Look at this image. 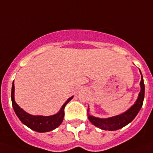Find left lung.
Here are the masks:
<instances>
[{
	"label": "left lung",
	"mask_w": 153,
	"mask_h": 153,
	"mask_svg": "<svg viewBox=\"0 0 153 153\" xmlns=\"http://www.w3.org/2000/svg\"><path fill=\"white\" fill-rule=\"evenodd\" d=\"M141 74V82H140V92L139 93L138 98L128 110H126L125 112L120 115H115V116L102 119L98 117L93 116L89 113V108H88V117L89 121L93 125L98 128L102 130H108V131H115V130L120 129L124 126H127L135 118V116L140 111L143 104L145 95V85L143 82V77L141 71L139 70Z\"/></svg>",
	"instance_id": "obj_1"
}]
</instances>
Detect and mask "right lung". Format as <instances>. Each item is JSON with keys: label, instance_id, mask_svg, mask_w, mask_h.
I'll return each mask as SVG.
<instances>
[{"label": "right lung", "instance_id": "obj_1", "mask_svg": "<svg viewBox=\"0 0 153 153\" xmlns=\"http://www.w3.org/2000/svg\"><path fill=\"white\" fill-rule=\"evenodd\" d=\"M73 97H70L62 106L61 109L59 110L58 113L52 115L45 116V115H33L27 113L24 109L20 107L14 100V83L13 82L12 88H11V102H12V106L14 111L18 119L21 122L27 126L30 129L34 130L38 132H47L52 131L58 128V126L62 124L64 119V109L65 106L66 105L68 102L73 99Z\"/></svg>", "mask_w": 153, "mask_h": 153}]
</instances>
